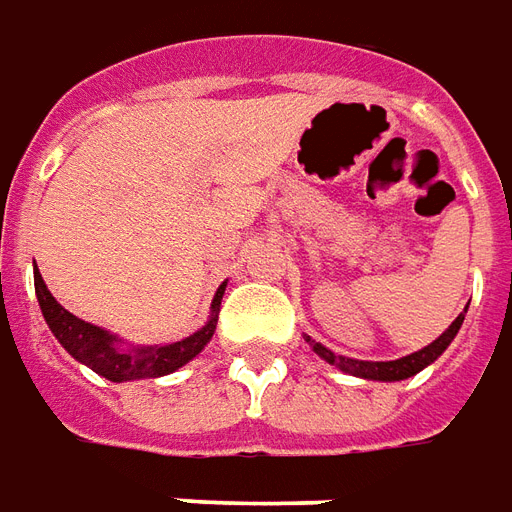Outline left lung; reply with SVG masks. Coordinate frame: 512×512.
<instances>
[{
	"mask_svg": "<svg viewBox=\"0 0 512 512\" xmlns=\"http://www.w3.org/2000/svg\"><path fill=\"white\" fill-rule=\"evenodd\" d=\"M461 323H464V314H458L456 320H453V325L439 336L437 342H431L429 347L412 352V355H407V358H399V361H355V358H342V355H336V352H331L328 347H323V344L312 342V339H306V342H312L314 352H317L320 358H325L331 366L342 369V372L363 377V380L393 382V380H407V377H412V374H418L420 369H426L429 363L437 361L439 355L448 350V344L456 339Z\"/></svg>",
	"mask_w": 512,
	"mask_h": 512,
	"instance_id": "8db88e82",
	"label": "left lung"
}]
</instances>
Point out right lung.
<instances>
[{
    "label": "right lung",
    "instance_id": "1",
    "mask_svg": "<svg viewBox=\"0 0 512 512\" xmlns=\"http://www.w3.org/2000/svg\"><path fill=\"white\" fill-rule=\"evenodd\" d=\"M34 290H37V301H40V309H43L45 323L75 361L86 363L92 372H97L105 380L127 382L165 377V374L176 372L184 363L192 361L214 336L225 285L219 287L214 301H211V320L198 333H192L181 342L165 344V347H132V350H121L116 344V336L67 312L54 295L48 293L40 271H34Z\"/></svg>",
    "mask_w": 512,
    "mask_h": 512
}]
</instances>
